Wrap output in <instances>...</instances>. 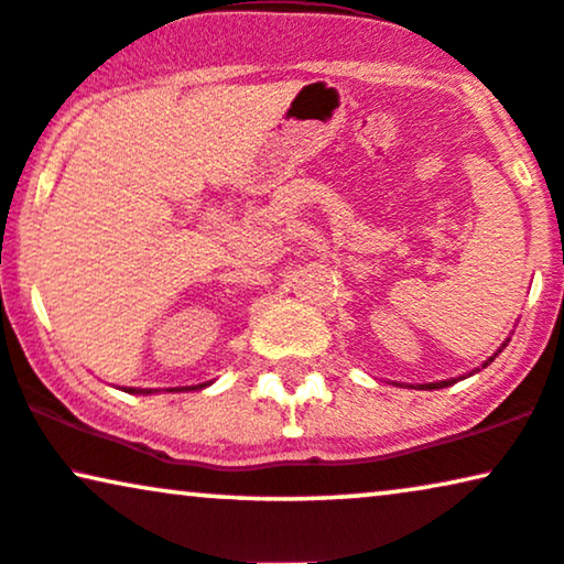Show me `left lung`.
<instances>
[{"mask_svg": "<svg viewBox=\"0 0 564 564\" xmlns=\"http://www.w3.org/2000/svg\"><path fill=\"white\" fill-rule=\"evenodd\" d=\"M508 340H510V338H508ZM508 340H505V344H502V348H505V346H508ZM502 348H497V354H500V351H502ZM497 354H495V356H497ZM495 356H489V359H487V361H484V365H481V367H487V365H489V361H495ZM453 382H455V380H442V382H430V384H424V388H422V390H437V388H447V384H453Z\"/></svg>", "mask_w": 564, "mask_h": 564, "instance_id": "8db88e82", "label": "left lung"}]
</instances>
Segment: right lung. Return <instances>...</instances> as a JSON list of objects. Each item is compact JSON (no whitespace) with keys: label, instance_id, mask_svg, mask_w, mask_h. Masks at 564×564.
Returning a JSON list of instances; mask_svg holds the SVG:
<instances>
[{"label":"right lung","instance_id":"right-lung-1","mask_svg":"<svg viewBox=\"0 0 564 564\" xmlns=\"http://www.w3.org/2000/svg\"><path fill=\"white\" fill-rule=\"evenodd\" d=\"M199 388H205V384H197V388H182V390H199ZM176 390H180V388H176ZM127 393H153V390H138V388H130V390H127ZM169 393H174V388H171L169 390Z\"/></svg>","mask_w":564,"mask_h":564}]
</instances>
